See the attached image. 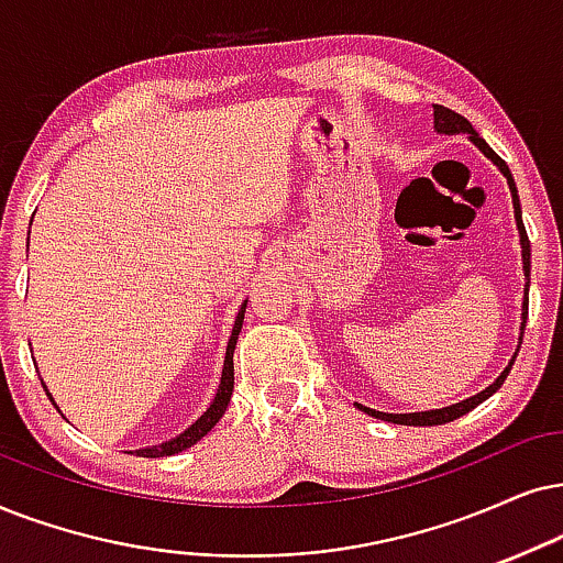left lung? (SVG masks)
<instances>
[{"label": "left lung", "instance_id": "obj_1", "mask_svg": "<svg viewBox=\"0 0 563 563\" xmlns=\"http://www.w3.org/2000/svg\"><path fill=\"white\" fill-rule=\"evenodd\" d=\"M433 126H437V132L441 134H467L475 145L481 147L483 155H488L490 161L499 166V170L504 176H507V184H509V191H511V205H515V220H517V231H519V244H522V269H525V277H528V286H525V301H522V334H525V322H528V290H530V239H528V231H525V223H522V208H519V195H517V184L511 179V170L507 163H504L499 155L488 147V142L481 137L478 132L473 130V124L467 122L465 117H460V113H454L452 109H444V106H433ZM519 353V347H517ZM517 358V355H515ZM515 358L509 361V366L504 368L499 379L494 384H488L486 389L478 395L467 397V400H462L457 405H450V408H439V410H423V412H379V410H372L366 408V405H358L361 410L368 412V416L374 418H382V421H389V423H400V426H441V423H450L454 418L465 416V412H471L475 405H481L483 400H488L490 395L496 393V389L501 387L504 379L509 376V368L515 364Z\"/></svg>", "mask_w": 563, "mask_h": 563}]
</instances>
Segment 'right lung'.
<instances>
[{"instance_id": "1", "label": "right lung", "mask_w": 563, "mask_h": 563, "mask_svg": "<svg viewBox=\"0 0 563 563\" xmlns=\"http://www.w3.org/2000/svg\"><path fill=\"white\" fill-rule=\"evenodd\" d=\"M244 311H246V301L241 303L236 324H233V332H231V340H229V347H225L223 374H220V387H218V393H216V400H212L210 408L205 410L202 416H199L197 421L191 423L187 431L179 433V437H176V439L163 441V444H155V446H147V450H137L140 457H168V454H179L184 450H189L191 444H197V441L202 439L205 433H208L212 426L220 421V418H223V412H225V408H229L231 395H233V351H236V340H239L241 324H244ZM48 400L54 402V397L48 395Z\"/></svg>"}]
</instances>
